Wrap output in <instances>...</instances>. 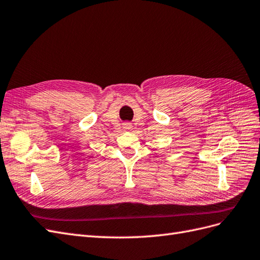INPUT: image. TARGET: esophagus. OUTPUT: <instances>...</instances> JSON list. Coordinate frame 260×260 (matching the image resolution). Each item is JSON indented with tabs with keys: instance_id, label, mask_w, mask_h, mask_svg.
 Segmentation results:
<instances>
[{
	"instance_id": "34e87169",
	"label": "esophagus",
	"mask_w": 260,
	"mask_h": 260,
	"mask_svg": "<svg viewBox=\"0 0 260 260\" xmlns=\"http://www.w3.org/2000/svg\"><path fill=\"white\" fill-rule=\"evenodd\" d=\"M129 129H130V128H129Z\"/></svg>"
}]
</instances>
